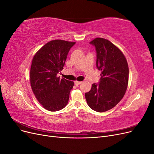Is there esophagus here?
Masks as SVG:
<instances>
[{
  "mask_svg": "<svg viewBox=\"0 0 154 154\" xmlns=\"http://www.w3.org/2000/svg\"><path fill=\"white\" fill-rule=\"evenodd\" d=\"M82 83V82H78V81H76V82H74V84H75L76 85H80Z\"/></svg>",
  "mask_w": 154,
  "mask_h": 154,
  "instance_id": "esophagus-1",
  "label": "esophagus"
}]
</instances>
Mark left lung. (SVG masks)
Instances as JSON below:
<instances>
[{
	"label": "left lung",
	"mask_w": 154,
	"mask_h": 154,
	"mask_svg": "<svg viewBox=\"0 0 154 154\" xmlns=\"http://www.w3.org/2000/svg\"><path fill=\"white\" fill-rule=\"evenodd\" d=\"M90 44L96 51V67L101 71L98 83L85 94L88 105L99 112L112 109L123 97L128 83V66L124 54L108 40L96 38Z\"/></svg>",
	"instance_id": "8db88e82"
}]
</instances>
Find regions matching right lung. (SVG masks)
<instances>
[{
	"label": "right lung",
	"mask_w": 154,
	"mask_h": 154,
	"mask_svg": "<svg viewBox=\"0 0 154 154\" xmlns=\"http://www.w3.org/2000/svg\"><path fill=\"white\" fill-rule=\"evenodd\" d=\"M75 42L54 40L44 45L32 58L30 71L32 91L44 108L51 112L66 106L74 82L60 79L69 50Z\"/></svg>",
	"instance_id": "1"
}]
</instances>
